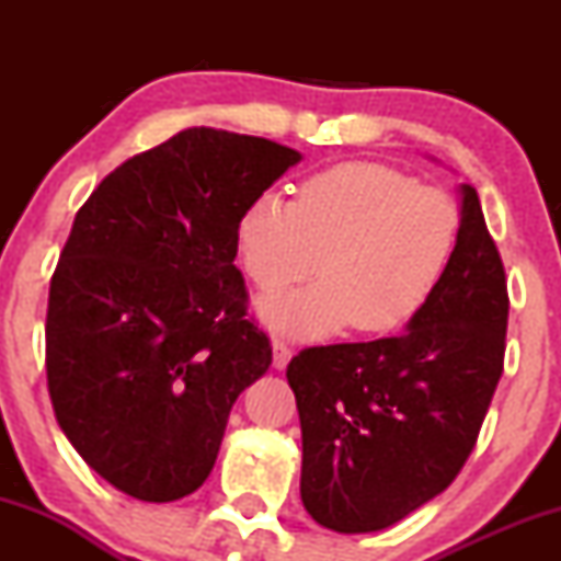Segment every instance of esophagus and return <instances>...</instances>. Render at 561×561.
<instances>
[{
    "mask_svg": "<svg viewBox=\"0 0 561 561\" xmlns=\"http://www.w3.org/2000/svg\"><path fill=\"white\" fill-rule=\"evenodd\" d=\"M272 351H274V366H276V369H285V366L289 364V358H293V351H289V345L285 343V340H274Z\"/></svg>",
    "mask_w": 561,
    "mask_h": 561,
    "instance_id": "esophagus-1",
    "label": "esophagus"
}]
</instances>
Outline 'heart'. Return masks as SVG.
<instances>
[{
    "instance_id": "1",
    "label": "heart",
    "mask_w": 561,
    "mask_h": 561,
    "mask_svg": "<svg viewBox=\"0 0 561 561\" xmlns=\"http://www.w3.org/2000/svg\"><path fill=\"white\" fill-rule=\"evenodd\" d=\"M456 203L409 173L347 160L311 173L293 199L261 192L237 221V250L255 287L313 285L259 302L261 319L295 337H324L351 324L388 332L433 298L456 253ZM320 261H316V255Z\"/></svg>"
}]
</instances>
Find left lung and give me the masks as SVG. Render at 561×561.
<instances>
[{"label":"left lung","instance_id":"8db88e82","mask_svg":"<svg viewBox=\"0 0 561 561\" xmlns=\"http://www.w3.org/2000/svg\"><path fill=\"white\" fill-rule=\"evenodd\" d=\"M440 285L396 337L306 347L287 366L300 499L334 533H375L443 493L478 443L504 371L506 274L474 186Z\"/></svg>","mask_w":561,"mask_h":561}]
</instances>
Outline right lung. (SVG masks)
I'll use <instances>...</instances> for the list:
<instances>
[{"label":"right lung","instance_id":"add662e5","mask_svg":"<svg viewBox=\"0 0 561 561\" xmlns=\"http://www.w3.org/2000/svg\"><path fill=\"white\" fill-rule=\"evenodd\" d=\"M298 150L184 128L128 158L76 214L49 285L60 430L113 488L165 504L203 485L272 345L248 313L237 221Z\"/></svg>","mask_w":561,"mask_h":561}]
</instances>
